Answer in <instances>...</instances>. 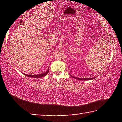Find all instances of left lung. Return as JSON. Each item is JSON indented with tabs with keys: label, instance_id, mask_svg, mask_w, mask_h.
Here are the masks:
<instances>
[{
	"label": "left lung",
	"instance_id": "8db88e82",
	"mask_svg": "<svg viewBox=\"0 0 122 122\" xmlns=\"http://www.w3.org/2000/svg\"><path fill=\"white\" fill-rule=\"evenodd\" d=\"M69 74L71 75V76L72 77H73V78H75V79H78V80H92V79H94L95 78V77L94 78H78V77H74V76H73L72 75H71V74Z\"/></svg>",
	"mask_w": 122,
	"mask_h": 122
}]
</instances>
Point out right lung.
<instances>
[{
    "mask_svg": "<svg viewBox=\"0 0 122 122\" xmlns=\"http://www.w3.org/2000/svg\"><path fill=\"white\" fill-rule=\"evenodd\" d=\"M49 67L47 71H46L45 72H44L43 73L40 74H37V75H27V74H24L26 76H27L28 77H33V78H41V77H43L45 76L47 73H48L49 72Z\"/></svg>",
    "mask_w": 122,
    "mask_h": 122,
    "instance_id": "1",
    "label": "right lung"
}]
</instances>
